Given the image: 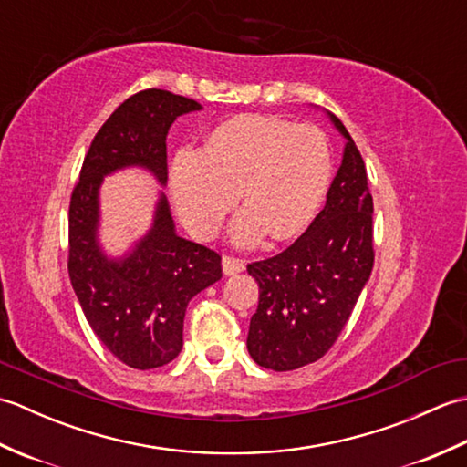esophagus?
I'll return each mask as SVG.
<instances>
[{
	"label": "esophagus",
	"instance_id": "obj_1",
	"mask_svg": "<svg viewBox=\"0 0 467 467\" xmlns=\"http://www.w3.org/2000/svg\"><path fill=\"white\" fill-rule=\"evenodd\" d=\"M223 271L224 275H236L244 271V261L243 259H236L233 254H224L223 256Z\"/></svg>",
	"mask_w": 467,
	"mask_h": 467
}]
</instances>
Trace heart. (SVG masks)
<instances>
[{"label": "heart", "instance_id": "b5f03b06", "mask_svg": "<svg viewBox=\"0 0 467 467\" xmlns=\"http://www.w3.org/2000/svg\"><path fill=\"white\" fill-rule=\"evenodd\" d=\"M331 148L319 128L244 114L226 120L204 148H182L171 171L172 201L188 231L211 239L239 201L233 234L251 244L269 231L291 239L311 224L329 188Z\"/></svg>", "mask_w": 467, "mask_h": 467}]
</instances>
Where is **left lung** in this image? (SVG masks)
Masks as SVG:
<instances>
[{
	"instance_id": "left-lung-1",
	"label": "left lung",
	"mask_w": 467,
	"mask_h": 467,
	"mask_svg": "<svg viewBox=\"0 0 467 467\" xmlns=\"http://www.w3.org/2000/svg\"><path fill=\"white\" fill-rule=\"evenodd\" d=\"M345 138L339 172L323 211L291 246L246 271L259 283L246 347L265 369L293 371L331 349L373 269V198L353 138Z\"/></svg>"
}]
</instances>
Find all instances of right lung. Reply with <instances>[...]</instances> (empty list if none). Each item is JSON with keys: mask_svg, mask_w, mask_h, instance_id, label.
<instances>
[{"mask_svg": "<svg viewBox=\"0 0 467 467\" xmlns=\"http://www.w3.org/2000/svg\"><path fill=\"white\" fill-rule=\"evenodd\" d=\"M201 108L156 88L128 98L94 136L69 201V281L98 339L134 369L162 367L181 353L188 301L221 279V254L174 233L162 194L150 233L126 259H106L96 241L98 188L124 166H144L164 184L168 128Z\"/></svg>", "mask_w": 467, "mask_h": 467, "instance_id": "obj_1", "label": "right lung"}]
</instances>
